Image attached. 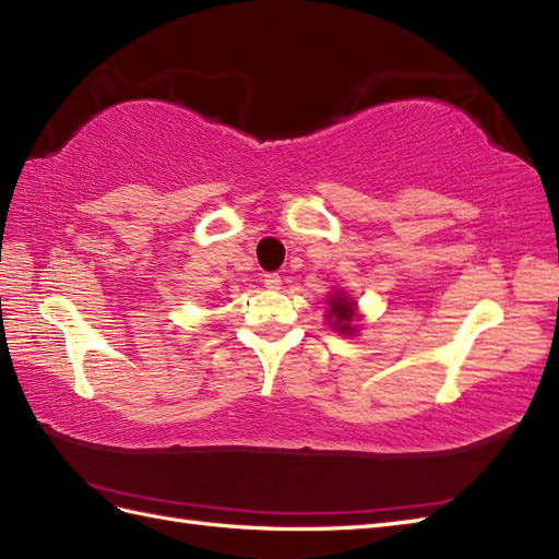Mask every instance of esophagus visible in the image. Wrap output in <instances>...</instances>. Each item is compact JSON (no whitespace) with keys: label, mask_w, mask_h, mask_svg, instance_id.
<instances>
[{"label":"esophagus","mask_w":559,"mask_h":559,"mask_svg":"<svg viewBox=\"0 0 559 559\" xmlns=\"http://www.w3.org/2000/svg\"><path fill=\"white\" fill-rule=\"evenodd\" d=\"M264 285L269 290H278L281 288V276L278 274H264Z\"/></svg>","instance_id":"1"}]
</instances>
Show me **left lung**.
Listing matches in <instances>:
<instances>
[{
	"mask_svg": "<svg viewBox=\"0 0 559 559\" xmlns=\"http://www.w3.org/2000/svg\"><path fill=\"white\" fill-rule=\"evenodd\" d=\"M329 323L341 333H353V319H355V300H349L343 293H333L329 297Z\"/></svg>",
	"mask_w": 559,
	"mask_h": 559,
	"instance_id": "obj_1",
	"label": "left lung"
}]
</instances>
